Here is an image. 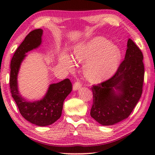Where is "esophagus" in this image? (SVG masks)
<instances>
[{
	"mask_svg": "<svg viewBox=\"0 0 155 155\" xmlns=\"http://www.w3.org/2000/svg\"><path fill=\"white\" fill-rule=\"evenodd\" d=\"M81 83H80V82H76V83H74V85H73V90H74V91H76V90H78V89H80L81 88Z\"/></svg>",
	"mask_w": 155,
	"mask_h": 155,
	"instance_id": "esophagus-1",
	"label": "esophagus"
}]
</instances>
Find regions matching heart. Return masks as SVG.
<instances>
[{
	"mask_svg": "<svg viewBox=\"0 0 155 155\" xmlns=\"http://www.w3.org/2000/svg\"><path fill=\"white\" fill-rule=\"evenodd\" d=\"M74 55L78 62H87L85 68L86 77L93 82H99L116 72L121 61L122 52L118 47L107 39L97 37L76 47ZM59 62L68 69H71L73 65L70 57L65 53L60 57Z\"/></svg>",
	"mask_w": 155,
	"mask_h": 155,
	"instance_id": "obj_1",
	"label": "heart"
}]
</instances>
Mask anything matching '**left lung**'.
<instances>
[{
  "label": "left lung",
  "instance_id": "left-lung-1",
  "mask_svg": "<svg viewBox=\"0 0 155 155\" xmlns=\"http://www.w3.org/2000/svg\"><path fill=\"white\" fill-rule=\"evenodd\" d=\"M143 78V54L134 41L128 39L124 60L115 74L91 87V117L103 126L127 118L142 94Z\"/></svg>",
  "mask_w": 155,
  "mask_h": 155
}]
</instances>
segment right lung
Instances as JSON below:
<instances>
[{
    "label": "right lung",
    "mask_w": 155,
    "mask_h": 155,
    "mask_svg": "<svg viewBox=\"0 0 155 155\" xmlns=\"http://www.w3.org/2000/svg\"><path fill=\"white\" fill-rule=\"evenodd\" d=\"M42 33V29L38 28L31 31L26 36L12 59L9 78L12 96L20 114L27 121L40 127L53 124L61 117L64 100L72 90L71 81L65 78L59 83L50 85L45 96L40 101L28 102L20 94L17 77L21 63L26 57L27 52L40 46Z\"/></svg>",
    "instance_id": "right-lung-1"
}]
</instances>
